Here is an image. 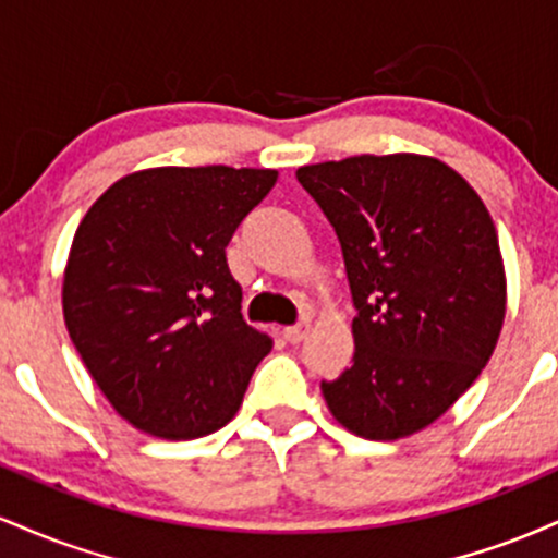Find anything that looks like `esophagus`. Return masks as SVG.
<instances>
[{
    "label": "esophagus",
    "mask_w": 558,
    "mask_h": 558,
    "mask_svg": "<svg viewBox=\"0 0 558 558\" xmlns=\"http://www.w3.org/2000/svg\"><path fill=\"white\" fill-rule=\"evenodd\" d=\"M306 332H310V325H293V328L283 330V338L288 343H301L306 338Z\"/></svg>",
    "instance_id": "1"
}]
</instances>
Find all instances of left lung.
Here are the masks:
<instances>
[{
    "label": "left lung",
    "mask_w": 558,
    "mask_h": 558,
    "mask_svg": "<svg viewBox=\"0 0 558 558\" xmlns=\"http://www.w3.org/2000/svg\"><path fill=\"white\" fill-rule=\"evenodd\" d=\"M343 248L354 364L323 383L330 414L367 440L425 430L488 364L506 315L496 226L477 191L427 155L304 165Z\"/></svg>",
    "instance_id": "left-lung-1"
}]
</instances>
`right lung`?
Wrapping results in <instances>:
<instances>
[{"instance_id": "1", "label": "right lung", "mask_w": 558, "mask_h": 558, "mask_svg": "<svg viewBox=\"0 0 558 558\" xmlns=\"http://www.w3.org/2000/svg\"><path fill=\"white\" fill-rule=\"evenodd\" d=\"M275 181L278 170L149 168L83 215L62 315L94 383L136 430L191 440L239 412L272 338L243 323L226 246Z\"/></svg>"}]
</instances>
